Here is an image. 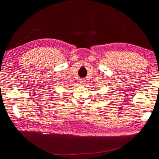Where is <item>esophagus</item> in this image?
<instances>
[{
    "mask_svg": "<svg viewBox=\"0 0 159 159\" xmlns=\"http://www.w3.org/2000/svg\"><path fill=\"white\" fill-rule=\"evenodd\" d=\"M85 82V80H84V79H81L80 80V83H81V84H84V83Z\"/></svg>",
    "mask_w": 159,
    "mask_h": 159,
    "instance_id": "obj_1",
    "label": "esophagus"
}]
</instances>
